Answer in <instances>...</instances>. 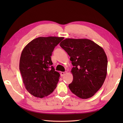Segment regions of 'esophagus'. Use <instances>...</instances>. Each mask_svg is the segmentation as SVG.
Here are the masks:
<instances>
[{"instance_id": "obj_1", "label": "esophagus", "mask_w": 123, "mask_h": 123, "mask_svg": "<svg viewBox=\"0 0 123 123\" xmlns=\"http://www.w3.org/2000/svg\"><path fill=\"white\" fill-rule=\"evenodd\" d=\"M67 74V72H61L60 73V74H61V77H63L65 74Z\"/></svg>"}]
</instances>
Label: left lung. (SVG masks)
Masks as SVG:
<instances>
[{
    "instance_id": "obj_1",
    "label": "left lung",
    "mask_w": 123,
    "mask_h": 123,
    "mask_svg": "<svg viewBox=\"0 0 123 123\" xmlns=\"http://www.w3.org/2000/svg\"><path fill=\"white\" fill-rule=\"evenodd\" d=\"M60 45L74 66L70 90L81 99L91 98L102 87L107 75L108 61L104 49L86 38H66Z\"/></svg>"
}]
</instances>
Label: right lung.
<instances>
[{
	"label": "right lung",
	"mask_w": 123,
	"mask_h": 123,
	"mask_svg": "<svg viewBox=\"0 0 123 123\" xmlns=\"http://www.w3.org/2000/svg\"><path fill=\"white\" fill-rule=\"evenodd\" d=\"M63 37L49 36L34 39L22 52L19 70L25 87L36 97L42 98L53 92L60 79L55 71L51 56Z\"/></svg>",
	"instance_id": "right-lung-1"
}]
</instances>
